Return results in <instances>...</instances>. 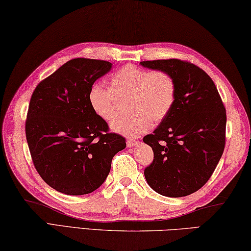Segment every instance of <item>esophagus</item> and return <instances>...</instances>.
Returning <instances> with one entry per match:
<instances>
[{"instance_id": "obj_1", "label": "esophagus", "mask_w": 251, "mask_h": 251, "mask_svg": "<svg viewBox=\"0 0 251 251\" xmlns=\"http://www.w3.org/2000/svg\"><path fill=\"white\" fill-rule=\"evenodd\" d=\"M138 143H139L138 140L133 139V138H129L128 140H127V147H128V148H131V147H134V146L138 145Z\"/></svg>"}]
</instances>
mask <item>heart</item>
<instances>
[{
    "label": "heart",
    "mask_w": 251,
    "mask_h": 251,
    "mask_svg": "<svg viewBox=\"0 0 251 251\" xmlns=\"http://www.w3.org/2000/svg\"><path fill=\"white\" fill-rule=\"evenodd\" d=\"M111 89L95 83L89 91V103L102 121L118 116V100L129 99V117L113 124V129L128 138H137L169 115L176 101V82L163 70H149L126 65L111 78Z\"/></svg>",
    "instance_id": "b5f03b06"
}]
</instances>
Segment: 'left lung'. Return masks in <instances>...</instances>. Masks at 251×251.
I'll use <instances>...</instances> for the list:
<instances>
[{"instance_id":"8db88e82","label":"left lung","mask_w":251,"mask_h":251,"mask_svg":"<svg viewBox=\"0 0 251 251\" xmlns=\"http://www.w3.org/2000/svg\"><path fill=\"white\" fill-rule=\"evenodd\" d=\"M140 65L169 72L176 82L171 113L143 139L154 157L145 177L159 194L186 197L206 183L224 151L225 106L211 76L194 63L163 59Z\"/></svg>"}]
</instances>
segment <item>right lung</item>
Instances as JSON below:
<instances>
[{"mask_svg":"<svg viewBox=\"0 0 251 251\" xmlns=\"http://www.w3.org/2000/svg\"><path fill=\"white\" fill-rule=\"evenodd\" d=\"M111 68L105 60L71 59L31 94L25 124L31 160L58 192H93L110 173L113 157L126 147V139L111 133L89 103L90 88Z\"/></svg>","mask_w":251,"mask_h":251,"instance_id":"obj_1","label":"right lung"}]
</instances>
